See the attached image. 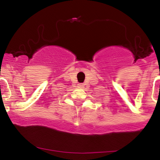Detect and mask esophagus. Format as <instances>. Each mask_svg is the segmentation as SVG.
<instances>
[{
  "label": "esophagus",
  "instance_id": "esophagus-1",
  "mask_svg": "<svg viewBox=\"0 0 160 160\" xmlns=\"http://www.w3.org/2000/svg\"><path fill=\"white\" fill-rule=\"evenodd\" d=\"M83 86H84V85H83V83H78V88H83Z\"/></svg>",
  "mask_w": 160,
  "mask_h": 160
}]
</instances>
